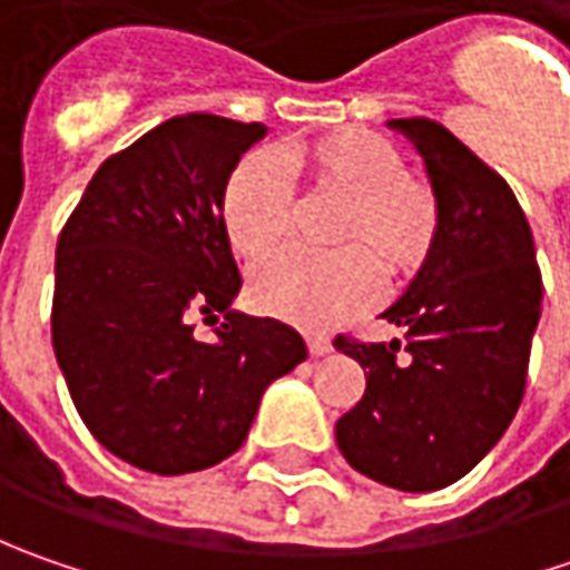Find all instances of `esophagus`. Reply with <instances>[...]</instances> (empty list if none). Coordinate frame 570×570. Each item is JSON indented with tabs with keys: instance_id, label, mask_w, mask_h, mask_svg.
Masks as SVG:
<instances>
[{
	"instance_id": "obj_1",
	"label": "esophagus",
	"mask_w": 570,
	"mask_h": 570,
	"mask_svg": "<svg viewBox=\"0 0 570 570\" xmlns=\"http://www.w3.org/2000/svg\"><path fill=\"white\" fill-rule=\"evenodd\" d=\"M307 352H311V355H330V352H333V342L326 340V336H314V333H311V336H307Z\"/></svg>"
}]
</instances>
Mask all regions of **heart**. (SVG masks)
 I'll return each mask as SVG.
<instances>
[{
  "label": "heart",
  "instance_id": "b5f03b06",
  "mask_svg": "<svg viewBox=\"0 0 570 570\" xmlns=\"http://www.w3.org/2000/svg\"><path fill=\"white\" fill-rule=\"evenodd\" d=\"M282 165L311 196L340 199L326 256L282 253L253 275V301L307 330L336 326L390 278L419 273L441 237V199L431 180L403 167V151L381 132L342 126L282 145ZM228 247L240 259H266L295 225V193L269 155L250 151L218 196Z\"/></svg>",
  "mask_w": 570,
  "mask_h": 570
}]
</instances>
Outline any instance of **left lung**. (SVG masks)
I'll return each mask as SVG.
<instances>
[{
  "instance_id": "left-lung-1",
  "label": "left lung",
  "mask_w": 570,
  "mask_h": 570,
  "mask_svg": "<svg viewBox=\"0 0 570 570\" xmlns=\"http://www.w3.org/2000/svg\"><path fill=\"white\" fill-rule=\"evenodd\" d=\"M425 158L441 237L381 317L400 340L336 348L364 367L362 403L336 422L352 470L400 492H434L501 441L520 409L542 311L533 230L508 180L441 122L390 120Z\"/></svg>"
}]
</instances>
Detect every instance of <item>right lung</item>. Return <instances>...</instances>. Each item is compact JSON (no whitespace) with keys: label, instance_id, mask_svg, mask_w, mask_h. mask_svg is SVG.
<instances>
[{"label":"right lung","instance_id":"add662e5","mask_svg":"<svg viewBox=\"0 0 570 570\" xmlns=\"http://www.w3.org/2000/svg\"><path fill=\"white\" fill-rule=\"evenodd\" d=\"M263 122L187 114L110 155L56 240L53 352L81 422L126 463L199 472L247 441L266 386L307 358L288 323L230 311L218 196ZM196 313H222L212 343Z\"/></svg>","mask_w":570,"mask_h":570}]
</instances>
